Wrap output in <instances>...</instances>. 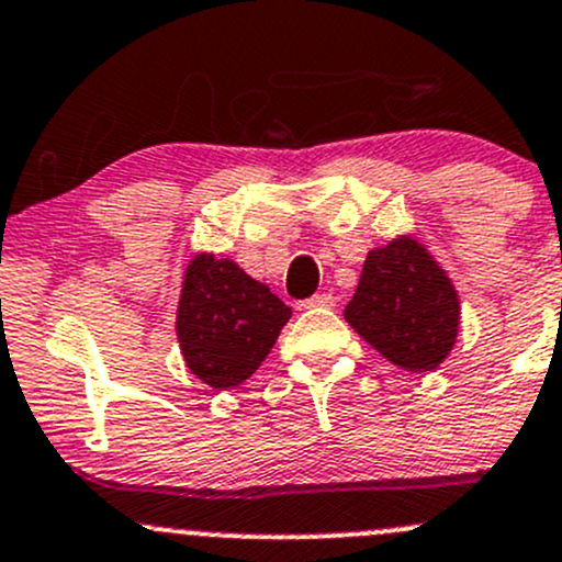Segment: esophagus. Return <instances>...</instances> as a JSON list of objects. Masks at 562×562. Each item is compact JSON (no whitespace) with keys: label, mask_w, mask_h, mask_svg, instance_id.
Wrapping results in <instances>:
<instances>
[{"label":"esophagus","mask_w":562,"mask_h":562,"mask_svg":"<svg viewBox=\"0 0 562 562\" xmlns=\"http://www.w3.org/2000/svg\"><path fill=\"white\" fill-rule=\"evenodd\" d=\"M334 304H336L334 293H315V296L306 299L301 306H304V310H310V306H334Z\"/></svg>","instance_id":"34e87169"}]
</instances>
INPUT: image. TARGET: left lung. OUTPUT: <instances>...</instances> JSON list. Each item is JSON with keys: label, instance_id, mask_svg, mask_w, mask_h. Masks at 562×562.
<instances>
[{"label": "left lung", "instance_id": "1", "mask_svg": "<svg viewBox=\"0 0 562 562\" xmlns=\"http://www.w3.org/2000/svg\"><path fill=\"white\" fill-rule=\"evenodd\" d=\"M345 321L401 369L430 371L450 356L460 301L420 241L401 236L366 256Z\"/></svg>", "mask_w": 562, "mask_h": 562}]
</instances>
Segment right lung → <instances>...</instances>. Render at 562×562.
Masks as SVG:
<instances>
[{"mask_svg": "<svg viewBox=\"0 0 562 562\" xmlns=\"http://www.w3.org/2000/svg\"><path fill=\"white\" fill-rule=\"evenodd\" d=\"M291 306L234 261L215 256L193 258L186 269L177 339L188 369L210 387L226 390L245 382L269 350Z\"/></svg>", "mask_w": 562, "mask_h": 562, "instance_id": "right-lung-1", "label": "right lung"}]
</instances>
